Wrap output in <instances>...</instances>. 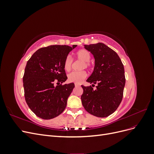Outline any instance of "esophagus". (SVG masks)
I'll list each match as a JSON object with an SVG mask.
<instances>
[{"label":"esophagus","instance_id":"esophagus-1","mask_svg":"<svg viewBox=\"0 0 154 154\" xmlns=\"http://www.w3.org/2000/svg\"><path fill=\"white\" fill-rule=\"evenodd\" d=\"M74 85H75V87H79V86H80V84H78V83H75V84H74Z\"/></svg>","mask_w":154,"mask_h":154}]
</instances>
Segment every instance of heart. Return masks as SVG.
<instances>
[{"label":"heart","mask_w":154,"mask_h":154,"mask_svg":"<svg viewBox=\"0 0 154 154\" xmlns=\"http://www.w3.org/2000/svg\"><path fill=\"white\" fill-rule=\"evenodd\" d=\"M91 58V54L90 52L87 49H82L78 51L75 53V58L78 60L83 61V63L81 65L80 69H89L91 66L90 62V60ZM73 63V60L70 55H67L64 59L63 61V68L65 71L68 72L72 68ZM87 72L84 70L79 71H73L70 73L68 75V80L70 82L78 83L80 84L83 80L87 77Z\"/></svg>","instance_id":"heart-1"}]
</instances>
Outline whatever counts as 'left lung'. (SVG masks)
Listing matches in <instances>:
<instances>
[{
	"label": "left lung",
	"mask_w": 154,
	"mask_h": 154,
	"mask_svg": "<svg viewBox=\"0 0 154 154\" xmlns=\"http://www.w3.org/2000/svg\"><path fill=\"white\" fill-rule=\"evenodd\" d=\"M85 48L95 59L94 71L87 82L97 85L96 90L93 84L82 85V103L88 113L105 118L114 112L122 101L125 85L123 64L118 54L104 44L85 45Z\"/></svg>",
	"instance_id": "left-lung-1"
}]
</instances>
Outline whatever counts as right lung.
<instances>
[{
	"label": "right lung",
	"instance_id": "obj_1",
	"mask_svg": "<svg viewBox=\"0 0 154 154\" xmlns=\"http://www.w3.org/2000/svg\"><path fill=\"white\" fill-rule=\"evenodd\" d=\"M76 46L54 45L40 48L27 61L23 76L24 97L38 117L53 119L66 109L74 84H63L67 79L63 61ZM55 82L59 85L55 86Z\"/></svg>",
	"mask_w": 154,
	"mask_h": 154
}]
</instances>
